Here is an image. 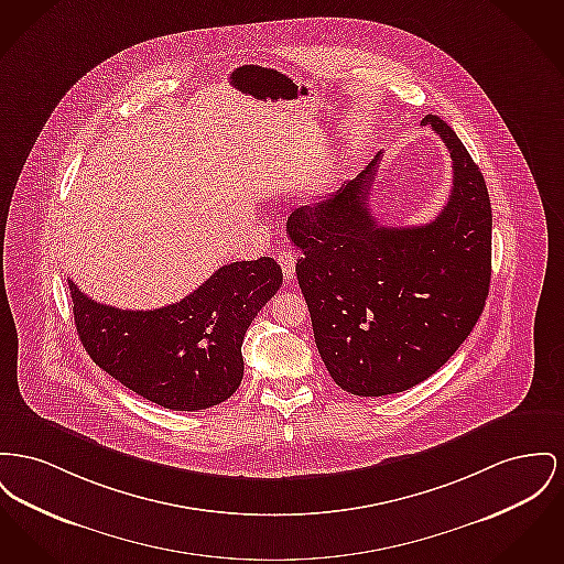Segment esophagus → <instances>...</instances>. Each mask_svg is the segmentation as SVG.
I'll use <instances>...</instances> for the list:
<instances>
[{
  "label": "esophagus",
  "instance_id": "34e87169",
  "mask_svg": "<svg viewBox=\"0 0 564 564\" xmlns=\"http://www.w3.org/2000/svg\"><path fill=\"white\" fill-rule=\"evenodd\" d=\"M276 258H279V264H281V270H283L285 283H290L294 279V274H296V256L292 251H279Z\"/></svg>",
  "mask_w": 564,
  "mask_h": 564
}]
</instances>
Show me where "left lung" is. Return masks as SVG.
<instances>
[{"instance_id":"obj_1","label":"left lung","mask_w":564,"mask_h":564,"mask_svg":"<svg viewBox=\"0 0 564 564\" xmlns=\"http://www.w3.org/2000/svg\"><path fill=\"white\" fill-rule=\"evenodd\" d=\"M452 155V196L431 224L383 228L368 202L381 151L334 196L288 219L319 356L356 397L404 392L445 365L477 324L492 274V206L460 138L426 115Z\"/></svg>"}]
</instances>
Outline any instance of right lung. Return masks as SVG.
I'll return each mask as SVG.
<instances>
[{"label": "right lung", "mask_w": 564, "mask_h": 564, "mask_svg": "<svg viewBox=\"0 0 564 564\" xmlns=\"http://www.w3.org/2000/svg\"><path fill=\"white\" fill-rule=\"evenodd\" d=\"M281 283L272 258L232 262L176 304L123 311L85 296L67 279L76 332L91 360L172 411H199L232 397L245 370V332Z\"/></svg>", "instance_id": "1"}]
</instances>
